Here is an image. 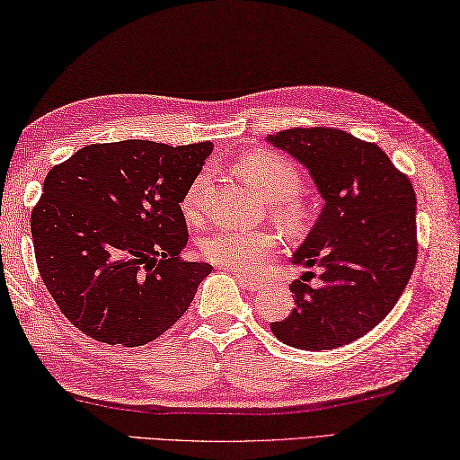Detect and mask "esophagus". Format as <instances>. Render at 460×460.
<instances>
[{
    "mask_svg": "<svg viewBox=\"0 0 460 460\" xmlns=\"http://www.w3.org/2000/svg\"><path fill=\"white\" fill-rule=\"evenodd\" d=\"M234 275H236L243 289H248V291H258V289H261V283L253 281V279H248V278H243V275H238V273H234Z\"/></svg>",
    "mask_w": 460,
    "mask_h": 460,
    "instance_id": "34e87169",
    "label": "esophagus"
}]
</instances>
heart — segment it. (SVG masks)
Masks as SVG:
<instances>
[{"instance_id":"heart-1","label":"heart","mask_w":460,"mask_h":460,"mask_svg":"<svg viewBox=\"0 0 460 460\" xmlns=\"http://www.w3.org/2000/svg\"><path fill=\"white\" fill-rule=\"evenodd\" d=\"M236 171L250 187L273 202L275 212L281 220H301L303 212L297 199H295L301 190V172L288 157L275 155L270 151H256L242 157ZM204 182H207V172H200L192 181L185 200H182L185 210L192 212L197 208ZM275 243L278 242L270 232L220 226L204 236L200 252L204 258L218 265H226V268L242 273H258L273 258Z\"/></svg>"}]
</instances>
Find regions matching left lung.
<instances>
[{
    "instance_id": "obj_1",
    "label": "left lung",
    "mask_w": 460,
    "mask_h": 460,
    "mask_svg": "<svg viewBox=\"0 0 460 460\" xmlns=\"http://www.w3.org/2000/svg\"><path fill=\"white\" fill-rule=\"evenodd\" d=\"M268 141L309 171L324 200L291 260L319 268L321 285L291 283L295 309L271 332L293 349H339L384 321L411 278L413 187L376 144L341 129L293 128Z\"/></svg>"
}]
</instances>
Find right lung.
<instances>
[{"label": "right lung", "instance_id": "add662e5", "mask_svg": "<svg viewBox=\"0 0 460 460\" xmlns=\"http://www.w3.org/2000/svg\"><path fill=\"white\" fill-rule=\"evenodd\" d=\"M210 141L94 144L49 171L31 214L37 268L60 313L90 339L141 346L190 307L210 263L182 261L181 202Z\"/></svg>", "mask_w": 460, "mask_h": 460}]
</instances>
